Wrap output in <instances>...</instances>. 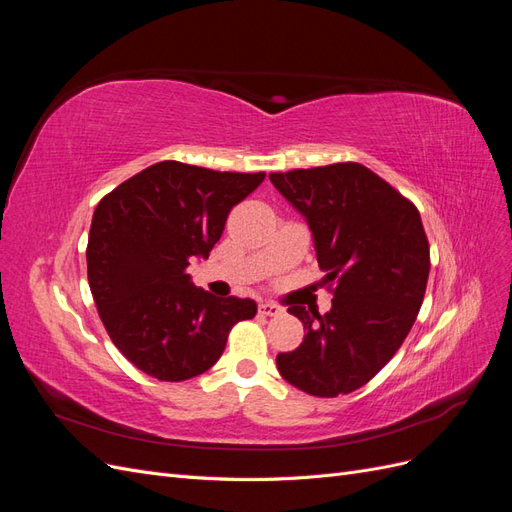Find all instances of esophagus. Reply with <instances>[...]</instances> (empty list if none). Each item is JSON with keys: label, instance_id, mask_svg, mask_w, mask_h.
Segmentation results:
<instances>
[{"label": "esophagus", "instance_id": "esophagus-1", "mask_svg": "<svg viewBox=\"0 0 512 512\" xmlns=\"http://www.w3.org/2000/svg\"><path fill=\"white\" fill-rule=\"evenodd\" d=\"M258 312L262 314V316H280L284 309L280 307V305H275V303H260L258 305Z\"/></svg>", "mask_w": 512, "mask_h": 512}]
</instances>
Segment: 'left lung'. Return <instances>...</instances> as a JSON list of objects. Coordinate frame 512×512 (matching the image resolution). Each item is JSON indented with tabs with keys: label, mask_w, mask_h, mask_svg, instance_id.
<instances>
[{
	"label": "left lung",
	"mask_w": 512,
	"mask_h": 512,
	"mask_svg": "<svg viewBox=\"0 0 512 512\" xmlns=\"http://www.w3.org/2000/svg\"><path fill=\"white\" fill-rule=\"evenodd\" d=\"M271 183L312 230L331 312L290 305L307 335L277 354L286 382L307 395L361 389L393 359L423 305L429 241L421 213L363 164L271 173Z\"/></svg>",
	"instance_id": "1"
}]
</instances>
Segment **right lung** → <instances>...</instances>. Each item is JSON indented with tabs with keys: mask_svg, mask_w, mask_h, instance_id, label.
Here are the masks:
<instances>
[{
	"mask_svg": "<svg viewBox=\"0 0 512 512\" xmlns=\"http://www.w3.org/2000/svg\"><path fill=\"white\" fill-rule=\"evenodd\" d=\"M265 173H220L166 160L106 194L91 220L87 280L104 329L126 359L164 382L218 363L252 299L213 297L188 267L220 241L230 209Z\"/></svg>",
	"mask_w": 512,
	"mask_h": 512,
	"instance_id": "right-lung-1",
	"label": "right lung"
}]
</instances>
